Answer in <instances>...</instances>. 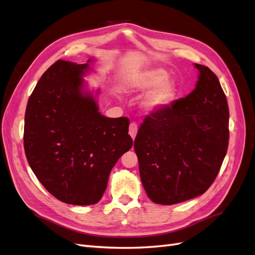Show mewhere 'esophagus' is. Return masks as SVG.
Here are the masks:
<instances>
[{"label":"esophagus","mask_w":255,"mask_h":255,"mask_svg":"<svg viewBox=\"0 0 255 255\" xmlns=\"http://www.w3.org/2000/svg\"><path fill=\"white\" fill-rule=\"evenodd\" d=\"M137 130H138V127L135 122H132L129 125V128H128V134L129 136L133 138V139H135L136 137V134H137Z\"/></svg>","instance_id":"1"}]
</instances>
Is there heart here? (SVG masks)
I'll use <instances>...</instances> for the list:
<instances>
[{
	"mask_svg": "<svg viewBox=\"0 0 255 255\" xmlns=\"http://www.w3.org/2000/svg\"><path fill=\"white\" fill-rule=\"evenodd\" d=\"M169 74L163 68H154L128 76L127 88L130 90L146 91L153 89L145 97L143 107L148 111H158L170 104L176 95V85L169 81Z\"/></svg>",
	"mask_w": 255,
	"mask_h": 255,
	"instance_id": "b5f03b06",
	"label": "heart"
}]
</instances>
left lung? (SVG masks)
Wrapping results in <instances>:
<instances>
[{"label":"left lung","instance_id":"8db88e82","mask_svg":"<svg viewBox=\"0 0 255 255\" xmlns=\"http://www.w3.org/2000/svg\"><path fill=\"white\" fill-rule=\"evenodd\" d=\"M196 88L148 116L134 149L141 183L154 203L172 205L210 188L229 145V106L216 74L202 65Z\"/></svg>","mask_w":255,"mask_h":255}]
</instances>
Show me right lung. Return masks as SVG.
<instances>
[{
	"label": "right lung",
	"mask_w": 255,
	"mask_h": 255,
	"mask_svg": "<svg viewBox=\"0 0 255 255\" xmlns=\"http://www.w3.org/2000/svg\"><path fill=\"white\" fill-rule=\"evenodd\" d=\"M88 69V64L55 61L25 111L23 141L30 168L51 195L73 205L99 202L113 167L133 145L129 120L104 117L92 96L82 92Z\"/></svg>",
	"instance_id": "right-lung-1"
}]
</instances>
